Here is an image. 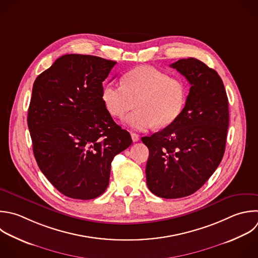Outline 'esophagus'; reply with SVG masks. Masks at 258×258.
Here are the masks:
<instances>
[{
  "label": "esophagus",
  "mask_w": 258,
  "mask_h": 258,
  "mask_svg": "<svg viewBox=\"0 0 258 258\" xmlns=\"http://www.w3.org/2000/svg\"><path fill=\"white\" fill-rule=\"evenodd\" d=\"M131 138H132L133 142H137V141H139V139H140L139 135L136 134V133H131Z\"/></svg>",
  "instance_id": "1"
}]
</instances>
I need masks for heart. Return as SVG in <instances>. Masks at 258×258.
Listing matches in <instances>:
<instances>
[{
  "mask_svg": "<svg viewBox=\"0 0 258 258\" xmlns=\"http://www.w3.org/2000/svg\"><path fill=\"white\" fill-rule=\"evenodd\" d=\"M122 86L107 83L102 101L111 116L122 118L135 106L124 123L137 131L172 124L180 115L186 100V85L176 77L151 66L138 67L122 78Z\"/></svg>",
  "mask_w": 258,
  "mask_h": 258,
  "instance_id": "obj_1",
  "label": "heart"
}]
</instances>
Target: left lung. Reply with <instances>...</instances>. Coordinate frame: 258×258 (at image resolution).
<instances>
[{"label":"left lung","instance_id":"left-lung-1","mask_svg":"<svg viewBox=\"0 0 258 258\" xmlns=\"http://www.w3.org/2000/svg\"><path fill=\"white\" fill-rule=\"evenodd\" d=\"M190 89L178 118L142 137L149 149L146 182L152 194L177 199L197 191L220 164L229 127L228 98L218 73L189 57L170 64Z\"/></svg>","mask_w":258,"mask_h":258}]
</instances>
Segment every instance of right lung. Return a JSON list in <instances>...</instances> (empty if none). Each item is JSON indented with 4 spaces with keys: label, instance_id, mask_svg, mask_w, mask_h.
I'll return each instance as SVG.
<instances>
[{
    "label": "right lung",
    "instance_id": "1",
    "mask_svg": "<svg viewBox=\"0 0 258 258\" xmlns=\"http://www.w3.org/2000/svg\"><path fill=\"white\" fill-rule=\"evenodd\" d=\"M116 63L66 54L34 82L27 118L34 156L46 178L69 198L101 196L113 158L132 143L101 97L103 82Z\"/></svg>",
    "mask_w": 258,
    "mask_h": 258
}]
</instances>
